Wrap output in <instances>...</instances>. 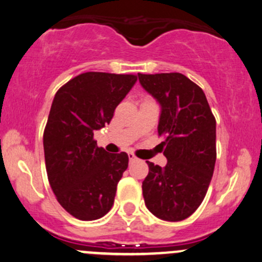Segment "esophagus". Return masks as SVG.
Wrapping results in <instances>:
<instances>
[{
  "label": "esophagus",
  "instance_id": "34e87169",
  "mask_svg": "<svg viewBox=\"0 0 262 262\" xmlns=\"http://www.w3.org/2000/svg\"><path fill=\"white\" fill-rule=\"evenodd\" d=\"M128 160H130V162H135L137 159L134 154H128Z\"/></svg>",
  "mask_w": 262,
  "mask_h": 262
}]
</instances>
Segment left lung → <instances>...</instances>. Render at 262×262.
Here are the masks:
<instances>
[{
  "label": "left lung",
  "mask_w": 262,
  "mask_h": 262,
  "mask_svg": "<svg viewBox=\"0 0 262 262\" xmlns=\"http://www.w3.org/2000/svg\"><path fill=\"white\" fill-rule=\"evenodd\" d=\"M141 86L161 107L157 131L165 141V167L146 161L145 205L156 217L181 221L201 205L216 162V120L204 91L186 76L139 74Z\"/></svg>",
  "instance_id": "1"
}]
</instances>
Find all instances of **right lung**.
<instances>
[{
    "label": "right lung",
    "mask_w": 262,
    "mask_h": 262,
    "mask_svg": "<svg viewBox=\"0 0 262 262\" xmlns=\"http://www.w3.org/2000/svg\"><path fill=\"white\" fill-rule=\"evenodd\" d=\"M136 81L135 75L85 72L53 98L43 132L47 177L61 206L78 220H97L114 205L128 156L98 147L94 132L110 123Z\"/></svg>",
    "instance_id": "add662e5"
}]
</instances>
